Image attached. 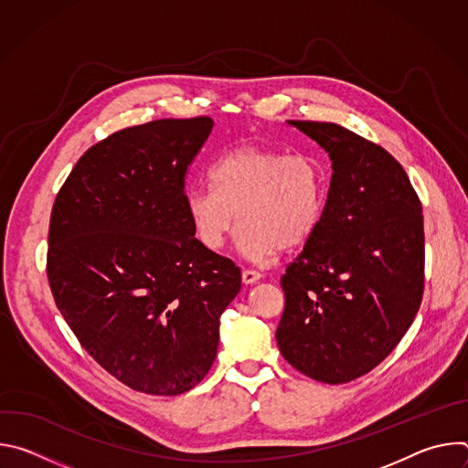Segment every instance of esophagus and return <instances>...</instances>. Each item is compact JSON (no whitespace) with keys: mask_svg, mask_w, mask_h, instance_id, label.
<instances>
[{"mask_svg":"<svg viewBox=\"0 0 468 468\" xmlns=\"http://www.w3.org/2000/svg\"><path fill=\"white\" fill-rule=\"evenodd\" d=\"M259 280H261V274L255 272V271H244V272H242V282H244L246 285H253V283L259 282Z\"/></svg>","mask_w":468,"mask_h":468,"instance_id":"obj_1","label":"esophagus"}]
</instances>
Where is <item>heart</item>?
Returning a JSON list of instances; mask_svg holds the SVG:
<instances>
[{
  "label": "heart",
  "instance_id": "obj_1",
  "mask_svg": "<svg viewBox=\"0 0 468 468\" xmlns=\"http://www.w3.org/2000/svg\"><path fill=\"white\" fill-rule=\"evenodd\" d=\"M211 181L185 192L190 224L211 250L226 244L239 218V246L250 259L298 248L320 226L327 177L311 155L242 144L215 161Z\"/></svg>",
  "mask_w": 468,
  "mask_h": 468
}]
</instances>
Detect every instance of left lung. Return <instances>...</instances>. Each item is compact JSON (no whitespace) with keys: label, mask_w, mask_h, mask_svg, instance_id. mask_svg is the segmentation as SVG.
Segmentation results:
<instances>
[{"label":"left lung","mask_w":468,"mask_h":468,"mask_svg":"<svg viewBox=\"0 0 468 468\" xmlns=\"http://www.w3.org/2000/svg\"><path fill=\"white\" fill-rule=\"evenodd\" d=\"M331 159L314 235L282 276V356L329 385L378 367L413 324L424 292L420 199L387 150L331 123L289 120Z\"/></svg>","instance_id":"obj_1"}]
</instances>
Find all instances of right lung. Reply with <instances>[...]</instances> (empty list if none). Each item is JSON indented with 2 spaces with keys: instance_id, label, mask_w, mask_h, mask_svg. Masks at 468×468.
Masks as SVG:
<instances>
[{
  "instance_id": "add662e5",
  "label": "right lung",
  "mask_w": 468,
  "mask_h": 468,
  "mask_svg": "<svg viewBox=\"0 0 468 468\" xmlns=\"http://www.w3.org/2000/svg\"><path fill=\"white\" fill-rule=\"evenodd\" d=\"M209 116L163 118L89 148L49 218L48 282L81 346L123 385L157 396L209 372L240 269L194 237L185 176Z\"/></svg>"
}]
</instances>
